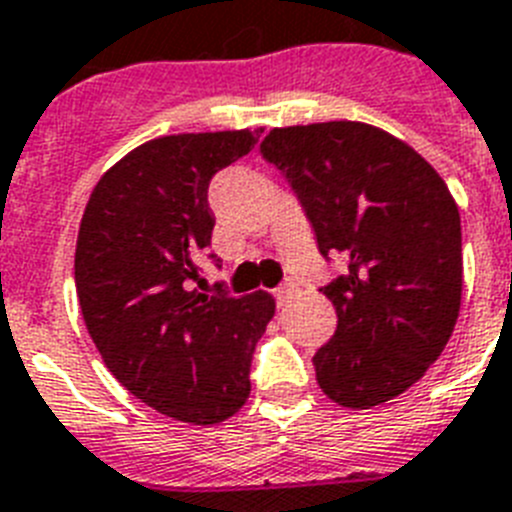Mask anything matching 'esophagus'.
<instances>
[{"mask_svg":"<svg viewBox=\"0 0 512 512\" xmlns=\"http://www.w3.org/2000/svg\"><path fill=\"white\" fill-rule=\"evenodd\" d=\"M294 291H296V283L294 281H286V283H283V286H278V289H276V302L283 307V304L289 302L291 296H294Z\"/></svg>","mask_w":512,"mask_h":512,"instance_id":"1","label":"esophagus"}]
</instances>
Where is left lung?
Returning a JSON list of instances; mask_svg holds the SVG:
<instances>
[{
	"label": "left lung",
	"instance_id": "8db88e82",
	"mask_svg": "<svg viewBox=\"0 0 512 512\" xmlns=\"http://www.w3.org/2000/svg\"><path fill=\"white\" fill-rule=\"evenodd\" d=\"M260 153L291 184L320 255L349 260L320 289L338 315L312 356L322 393L349 409L401 395L442 354L461 309L448 187L416 150L362 122L270 130Z\"/></svg>",
	"mask_w": 512,
	"mask_h": 512
}]
</instances>
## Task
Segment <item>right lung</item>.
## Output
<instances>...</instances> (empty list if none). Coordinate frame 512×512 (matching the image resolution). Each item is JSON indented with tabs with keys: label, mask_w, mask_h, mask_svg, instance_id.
Returning a JSON list of instances; mask_svg holds the SVG:
<instances>
[{
	"label": "right lung",
	"mask_w": 512,
	"mask_h": 512,
	"mask_svg": "<svg viewBox=\"0 0 512 512\" xmlns=\"http://www.w3.org/2000/svg\"><path fill=\"white\" fill-rule=\"evenodd\" d=\"M257 137L234 130L150 140L101 176L80 221L75 286L90 338L124 388L179 422L218 424L242 409L252 354L276 312L268 291L192 286L216 226L210 179Z\"/></svg>",
	"instance_id": "1"
}]
</instances>
